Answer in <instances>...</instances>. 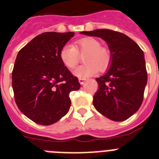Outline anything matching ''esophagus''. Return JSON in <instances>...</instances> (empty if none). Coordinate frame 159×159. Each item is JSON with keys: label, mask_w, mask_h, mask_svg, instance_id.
<instances>
[{"label": "esophagus", "mask_w": 159, "mask_h": 159, "mask_svg": "<svg viewBox=\"0 0 159 159\" xmlns=\"http://www.w3.org/2000/svg\"><path fill=\"white\" fill-rule=\"evenodd\" d=\"M78 81H79L80 84L83 85L86 82V78H78Z\"/></svg>", "instance_id": "34e87169"}]
</instances>
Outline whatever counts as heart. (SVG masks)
<instances>
[{"label":"heart","instance_id":"b5f03b06","mask_svg":"<svg viewBox=\"0 0 159 159\" xmlns=\"http://www.w3.org/2000/svg\"><path fill=\"white\" fill-rule=\"evenodd\" d=\"M84 56L86 64L74 70L73 74L79 78L92 77L98 72L108 69L111 62V54L108 48L102 47L100 41L94 38L86 37L77 39L72 44H65L59 52V58L65 67L73 69L80 61V55Z\"/></svg>","mask_w":159,"mask_h":159}]
</instances>
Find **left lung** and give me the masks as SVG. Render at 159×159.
Masks as SVG:
<instances>
[{"label": "left lung", "instance_id": "1", "mask_svg": "<svg viewBox=\"0 0 159 159\" xmlns=\"http://www.w3.org/2000/svg\"><path fill=\"white\" fill-rule=\"evenodd\" d=\"M106 41L111 54L108 72L97 78L98 87L93 97L97 111L114 121L133 116L143 99L148 74L143 50L125 34L111 30L82 31Z\"/></svg>", "mask_w": 159, "mask_h": 159}]
</instances>
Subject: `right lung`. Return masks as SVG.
Masks as SVG:
<instances>
[{
    "mask_svg": "<svg viewBox=\"0 0 159 159\" xmlns=\"http://www.w3.org/2000/svg\"><path fill=\"white\" fill-rule=\"evenodd\" d=\"M73 32L39 34L19 51L12 71L16 103L34 122L49 125L69 111V94L77 91L78 79L59 58L60 49Z\"/></svg>",
    "mask_w": 159,
    "mask_h": 159,
    "instance_id": "1",
    "label": "right lung"
}]
</instances>
